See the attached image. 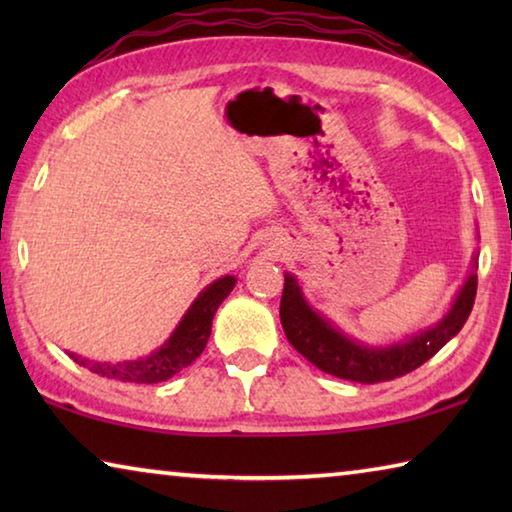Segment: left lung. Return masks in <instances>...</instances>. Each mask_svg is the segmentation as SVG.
<instances>
[{"label":"left lung","instance_id":"obj_1","mask_svg":"<svg viewBox=\"0 0 512 512\" xmlns=\"http://www.w3.org/2000/svg\"><path fill=\"white\" fill-rule=\"evenodd\" d=\"M474 298L476 275L470 273L443 320H438L436 325L411 336L404 343L388 345V348H372V345H363L345 336L327 318L316 314L307 305V300L302 298L296 277L284 273L280 320L289 343L316 368L339 379L359 381V384H379V381H391L420 368L447 341H452L461 332L467 316H470Z\"/></svg>","mask_w":512,"mask_h":512}]
</instances>
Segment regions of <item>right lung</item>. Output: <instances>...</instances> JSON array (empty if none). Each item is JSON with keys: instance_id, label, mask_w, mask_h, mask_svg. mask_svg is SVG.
Here are the masks:
<instances>
[{"instance_id": "right-lung-1", "label": "right lung", "mask_w": 512, "mask_h": 512, "mask_svg": "<svg viewBox=\"0 0 512 512\" xmlns=\"http://www.w3.org/2000/svg\"><path fill=\"white\" fill-rule=\"evenodd\" d=\"M235 275H223L214 280L210 287H205L198 298L187 309V314L180 320L178 327L173 329L169 341H164L162 348L153 354L137 361H90L76 354L67 352L79 366L97 372L101 377L117 379V381H131V384H158V381H167L169 377L178 375L180 370L194 363L201 352L205 350L207 339L212 334V318L219 309L221 302L230 296L235 289Z\"/></svg>"}]
</instances>
